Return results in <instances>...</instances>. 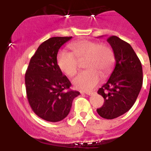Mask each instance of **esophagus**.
Masks as SVG:
<instances>
[{
  "label": "esophagus",
  "mask_w": 151,
  "mask_h": 151,
  "mask_svg": "<svg viewBox=\"0 0 151 151\" xmlns=\"http://www.w3.org/2000/svg\"><path fill=\"white\" fill-rule=\"evenodd\" d=\"M85 94L87 95H93L94 94V92H85Z\"/></svg>",
  "instance_id": "1"
}]
</instances>
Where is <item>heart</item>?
Wrapping results in <instances>:
<instances>
[{"label": "heart", "instance_id": "b5f03b06", "mask_svg": "<svg viewBox=\"0 0 151 151\" xmlns=\"http://www.w3.org/2000/svg\"><path fill=\"white\" fill-rule=\"evenodd\" d=\"M72 53L60 51L57 57L60 69L69 77L73 76L78 71L80 61L85 59L84 66L86 70L77 75L73 80L77 89L89 91L98 85L101 73L110 71L115 63V55L109 45L97 41L82 40L69 45Z\"/></svg>", "mask_w": 151, "mask_h": 151}]
</instances>
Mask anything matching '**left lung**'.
Returning a JSON list of instances; mask_svg holds the SVG:
<instances>
[{
	"instance_id": "obj_1",
	"label": "left lung",
	"mask_w": 151,
	"mask_h": 151,
	"mask_svg": "<svg viewBox=\"0 0 151 151\" xmlns=\"http://www.w3.org/2000/svg\"><path fill=\"white\" fill-rule=\"evenodd\" d=\"M107 41L114 52L116 66L106 83L97 91L104 103L97 112L103 118L113 119L134 105L142 87L143 72L141 61L129 43L114 35Z\"/></svg>"
}]
</instances>
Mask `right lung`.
<instances>
[{
	"label": "right lung",
	"mask_w": 151,
	"mask_h": 151,
	"mask_svg": "<svg viewBox=\"0 0 151 151\" xmlns=\"http://www.w3.org/2000/svg\"><path fill=\"white\" fill-rule=\"evenodd\" d=\"M72 37H53L44 41L32 57L25 76L32 110L48 122H59L69 114L73 99L80 93L69 90L67 77L57 65L58 50Z\"/></svg>",
	"instance_id": "1"
}]
</instances>
